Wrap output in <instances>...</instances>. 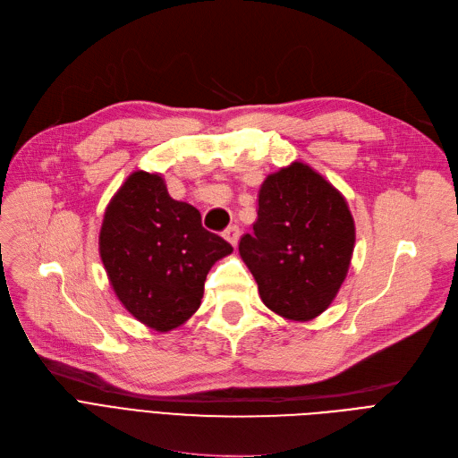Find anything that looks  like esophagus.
<instances>
[{"label":"esophagus","mask_w":458,"mask_h":458,"mask_svg":"<svg viewBox=\"0 0 458 458\" xmlns=\"http://www.w3.org/2000/svg\"><path fill=\"white\" fill-rule=\"evenodd\" d=\"M224 238H225V241H227L229 244L236 246V244H238V238H241V229H238L236 225L227 227V229L224 231Z\"/></svg>","instance_id":"34e87169"}]
</instances>
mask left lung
Returning a JSON list of instances; mask_svg holds the SVG:
<instances>
[{
  "mask_svg": "<svg viewBox=\"0 0 458 458\" xmlns=\"http://www.w3.org/2000/svg\"><path fill=\"white\" fill-rule=\"evenodd\" d=\"M356 242L343 195L310 165L294 162L259 190L253 233L238 244L260 300L274 313L306 322L328 310Z\"/></svg>",
  "mask_w": 458,
  "mask_h": 458,
  "instance_id": "left-lung-1",
  "label": "left lung"
}]
</instances>
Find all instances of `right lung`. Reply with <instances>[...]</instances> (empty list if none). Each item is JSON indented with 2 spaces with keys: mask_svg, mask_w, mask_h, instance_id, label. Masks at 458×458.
Wrapping results in <instances>:
<instances>
[{
  "mask_svg": "<svg viewBox=\"0 0 458 458\" xmlns=\"http://www.w3.org/2000/svg\"><path fill=\"white\" fill-rule=\"evenodd\" d=\"M98 244L117 298L157 332L198 311L208 270L233 251L201 225L198 208L171 199L164 179L147 171L132 173L114 195Z\"/></svg>",
  "mask_w": 458,
  "mask_h": 458,
  "instance_id": "right-lung-1",
  "label": "right lung"
}]
</instances>
